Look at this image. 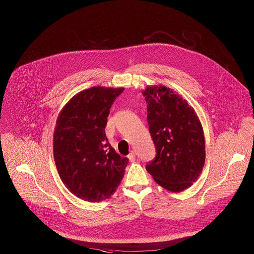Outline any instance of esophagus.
Wrapping results in <instances>:
<instances>
[{"instance_id": "esophagus-1", "label": "esophagus", "mask_w": 254, "mask_h": 254, "mask_svg": "<svg viewBox=\"0 0 254 254\" xmlns=\"http://www.w3.org/2000/svg\"><path fill=\"white\" fill-rule=\"evenodd\" d=\"M127 158L129 159L130 162H134L135 161V153H134V151H131V152L129 153Z\"/></svg>"}]
</instances>
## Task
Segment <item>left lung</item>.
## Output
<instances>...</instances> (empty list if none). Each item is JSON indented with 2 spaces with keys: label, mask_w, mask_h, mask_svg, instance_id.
Returning a JSON list of instances; mask_svg holds the SVG:
<instances>
[{
  "label": "left lung",
  "mask_w": 254,
  "mask_h": 254,
  "mask_svg": "<svg viewBox=\"0 0 254 254\" xmlns=\"http://www.w3.org/2000/svg\"><path fill=\"white\" fill-rule=\"evenodd\" d=\"M156 157L146 165L154 181L181 192L197 181L205 163L202 125L194 109L173 89L148 85L143 91Z\"/></svg>",
  "instance_id": "obj_1"
}]
</instances>
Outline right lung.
<instances>
[{
  "label": "right lung",
  "instance_id": "1",
  "mask_svg": "<svg viewBox=\"0 0 254 254\" xmlns=\"http://www.w3.org/2000/svg\"><path fill=\"white\" fill-rule=\"evenodd\" d=\"M125 90L93 86L69 99L56 122L53 151L59 176L76 197L100 202L120 186L128 159L121 157L105 134L107 118Z\"/></svg>",
  "mask_w": 254,
  "mask_h": 254
}]
</instances>
